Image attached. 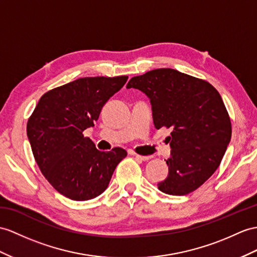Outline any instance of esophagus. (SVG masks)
Instances as JSON below:
<instances>
[{
	"label": "esophagus",
	"instance_id": "34e87169",
	"mask_svg": "<svg viewBox=\"0 0 257 257\" xmlns=\"http://www.w3.org/2000/svg\"><path fill=\"white\" fill-rule=\"evenodd\" d=\"M134 156L137 159H141L143 161H147V160L152 158V156H142V155H139V154H134Z\"/></svg>",
	"mask_w": 257,
	"mask_h": 257
}]
</instances>
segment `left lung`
<instances>
[{"mask_svg": "<svg viewBox=\"0 0 257 257\" xmlns=\"http://www.w3.org/2000/svg\"><path fill=\"white\" fill-rule=\"evenodd\" d=\"M126 88L140 89L149 98L156 128H171L169 174L158 189L178 196L198 189L220 165L232 132L217 89L172 68L135 76Z\"/></svg>", "mask_w": 257, "mask_h": 257, "instance_id": "8db88e82", "label": "left lung"}]
</instances>
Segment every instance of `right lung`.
I'll return each instance as SVG.
<instances>
[{"mask_svg":"<svg viewBox=\"0 0 257 257\" xmlns=\"http://www.w3.org/2000/svg\"><path fill=\"white\" fill-rule=\"evenodd\" d=\"M128 76L84 77L43 95L27 122V136L40 171L73 201H88L107 189L126 150L100 152L84 131L93 126L110 97Z\"/></svg>","mask_w":257,"mask_h":257,"instance_id":"obj_1","label":"right lung"}]
</instances>
